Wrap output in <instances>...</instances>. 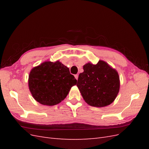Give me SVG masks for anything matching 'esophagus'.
<instances>
[{"label":"esophagus","instance_id":"esophagus-1","mask_svg":"<svg viewBox=\"0 0 149 149\" xmlns=\"http://www.w3.org/2000/svg\"><path fill=\"white\" fill-rule=\"evenodd\" d=\"M74 77H75V78L76 79H78V74H75L74 75Z\"/></svg>","mask_w":149,"mask_h":149}]
</instances>
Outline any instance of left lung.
<instances>
[{"instance_id": "8db88e82", "label": "left lung", "mask_w": 149, "mask_h": 149, "mask_svg": "<svg viewBox=\"0 0 149 149\" xmlns=\"http://www.w3.org/2000/svg\"><path fill=\"white\" fill-rule=\"evenodd\" d=\"M83 70L79 74L77 86L85 102L97 107L111 104L119 91L118 71L102 60L96 65L88 63Z\"/></svg>"}]
</instances>
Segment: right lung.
Returning a JSON list of instances; mask_svg holds the SVG:
<instances>
[{
	"label": "right lung",
	"instance_id": "add662e5",
	"mask_svg": "<svg viewBox=\"0 0 149 149\" xmlns=\"http://www.w3.org/2000/svg\"><path fill=\"white\" fill-rule=\"evenodd\" d=\"M77 80L69 68L59 61H45L34 67L29 76V87L35 100L43 105L52 106L67 96Z\"/></svg>",
	"mask_w": 149,
	"mask_h": 149
}]
</instances>
